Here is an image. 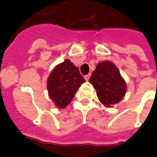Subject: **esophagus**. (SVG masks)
Wrapping results in <instances>:
<instances>
[{
  "label": "esophagus",
  "instance_id": "1",
  "mask_svg": "<svg viewBox=\"0 0 157 157\" xmlns=\"http://www.w3.org/2000/svg\"><path fill=\"white\" fill-rule=\"evenodd\" d=\"M90 77V74H88V75L85 76V79H86V81H89Z\"/></svg>",
  "mask_w": 157,
  "mask_h": 157
}]
</instances>
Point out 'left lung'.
I'll return each mask as SVG.
<instances>
[{"instance_id": "8db88e82", "label": "left lung", "mask_w": 157, "mask_h": 157, "mask_svg": "<svg viewBox=\"0 0 157 157\" xmlns=\"http://www.w3.org/2000/svg\"><path fill=\"white\" fill-rule=\"evenodd\" d=\"M89 81L97 91L99 101L106 107L119 103L125 94V82L112 62L98 63Z\"/></svg>"}]
</instances>
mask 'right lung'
I'll return each instance as SVG.
<instances>
[{
    "mask_svg": "<svg viewBox=\"0 0 157 157\" xmlns=\"http://www.w3.org/2000/svg\"><path fill=\"white\" fill-rule=\"evenodd\" d=\"M86 81L79 69L66 59L51 71L47 82L50 98L59 108H64L72 100L76 90Z\"/></svg>",
    "mask_w": 157,
    "mask_h": 157,
    "instance_id": "1",
    "label": "right lung"
}]
</instances>
